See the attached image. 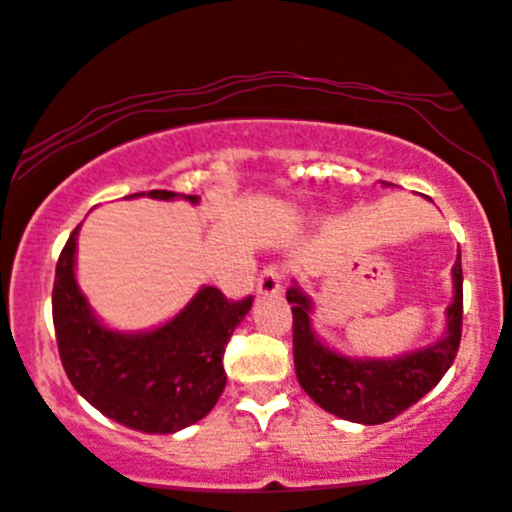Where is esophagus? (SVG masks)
I'll return each instance as SVG.
<instances>
[{
  "label": "esophagus",
  "mask_w": 512,
  "mask_h": 512,
  "mask_svg": "<svg viewBox=\"0 0 512 512\" xmlns=\"http://www.w3.org/2000/svg\"><path fill=\"white\" fill-rule=\"evenodd\" d=\"M282 291V269L269 265L257 277V294L260 296H277Z\"/></svg>",
  "instance_id": "obj_1"
}]
</instances>
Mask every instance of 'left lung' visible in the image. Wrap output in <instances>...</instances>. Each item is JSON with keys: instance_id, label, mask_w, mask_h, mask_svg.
Instances as JSON below:
<instances>
[{"instance_id": "obj_1", "label": "left lung", "mask_w": 512, "mask_h": 512, "mask_svg": "<svg viewBox=\"0 0 512 512\" xmlns=\"http://www.w3.org/2000/svg\"><path fill=\"white\" fill-rule=\"evenodd\" d=\"M454 299L447 308V333L425 350L393 359H355L330 350L311 330L313 303L299 289H286L294 313V367L301 389L323 411L362 425H379L401 415L440 384L462 340V252L452 267Z\"/></svg>"}]
</instances>
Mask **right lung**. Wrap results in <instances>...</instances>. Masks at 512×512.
I'll use <instances>...</instances> for the list:
<instances>
[{
  "mask_svg": "<svg viewBox=\"0 0 512 512\" xmlns=\"http://www.w3.org/2000/svg\"><path fill=\"white\" fill-rule=\"evenodd\" d=\"M133 196L187 199L165 189ZM80 226L58 257L53 325L67 379L99 413L131 430L170 435L199 423L226 389L223 352L250 311L252 296L228 301L216 286H201L182 311L148 333H119L101 325L75 279Z\"/></svg>",
  "mask_w": 512,
  "mask_h": 512,
  "instance_id": "add662e5",
  "label": "right lung"
}]
</instances>
